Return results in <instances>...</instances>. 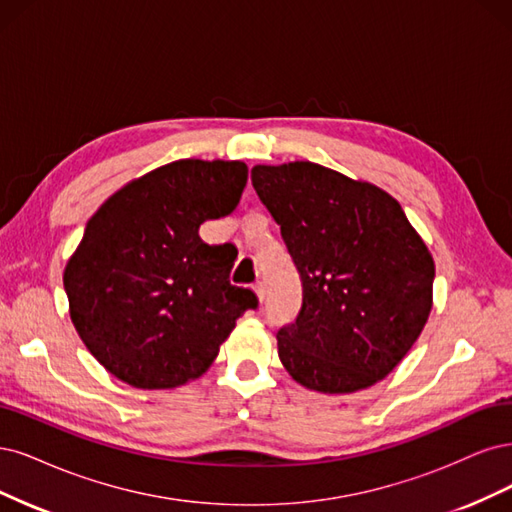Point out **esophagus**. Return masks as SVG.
Returning a JSON list of instances; mask_svg holds the SVG:
<instances>
[{
	"label": "esophagus",
	"instance_id": "34e87169",
	"mask_svg": "<svg viewBox=\"0 0 512 512\" xmlns=\"http://www.w3.org/2000/svg\"><path fill=\"white\" fill-rule=\"evenodd\" d=\"M255 295H257V300H259V304H263V300H266V287H263V283H255Z\"/></svg>",
	"mask_w": 512,
	"mask_h": 512
}]
</instances>
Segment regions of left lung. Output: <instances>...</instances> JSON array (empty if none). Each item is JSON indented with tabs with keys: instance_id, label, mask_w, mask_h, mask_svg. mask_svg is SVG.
I'll list each match as a JSON object with an SVG mask.
<instances>
[{
	"instance_id": "obj_1",
	"label": "left lung",
	"mask_w": 512,
	"mask_h": 512,
	"mask_svg": "<svg viewBox=\"0 0 512 512\" xmlns=\"http://www.w3.org/2000/svg\"><path fill=\"white\" fill-rule=\"evenodd\" d=\"M300 272L278 357L300 385L353 393L385 378L423 332L434 259L398 200L312 161L251 170Z\"/></svg>"
}]
</instances>
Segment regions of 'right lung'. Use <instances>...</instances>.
I'll use <instances>...</instances> for the list:
<instances>
[{
    "mask_svg": "<svg viewBox=\"0 0 512 512\" xmlns=\"http://www.w3.org/2000/svg\"><path fill=\"white\" fill-rule=\"evenodd\" d=\"M242 161L180 159L100 206L63 272L70 317L91 355L138 389H174L202 376L244 310L229 244L210 246L200 225L227 217L246 187Z\"/></svg>",
    "mask_w": 512,
    "mask_h": 512,
    "instance_id": "add662e5",
    "label": "right lung"
}]
</instances>
